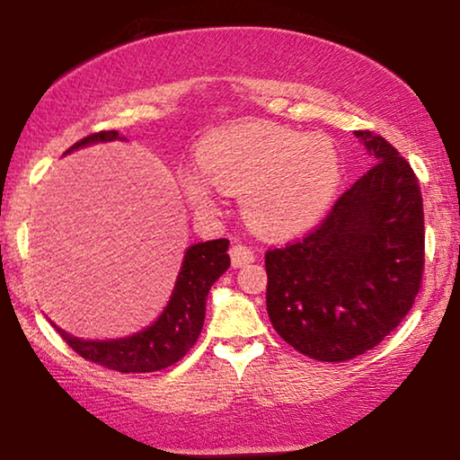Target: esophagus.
<instances>
[{"instance_id":"esophagus-1","label":"esophagus","mask_w":460,"mask_h":460,"mask_svg":"<svg viewBox=\"0 0 460 460\" xmlns=\"http://www.w3.org/2000/svg\"><path fill=\"white\" fill-rule=\"evenodd\" d=\"M230 257H232V266L243 268L255 260V253L253 249L247 247V244H232Z\"/></svg>"}]
</instances>
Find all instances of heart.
<instances>
[{
  "mask_svg": "<svg viewBox=\"0 0 460 460\" xmlns=\"http://www.w3.org/2000/svg\"><path fill=\"white\" fill-rule=\"evenodd\" d=\"M200 173H186L184 192L197 209L216 207V185L244 194V216L257 230L288 234L323 217L335 197L341 165L323 136L253 123L224 131L199 153Z\"/></svg>",
  "mask_w": 460,
  "mask_h": 460,
  "instance_id": "b5f03b06",
  "label": "heart"
}]
</instances>
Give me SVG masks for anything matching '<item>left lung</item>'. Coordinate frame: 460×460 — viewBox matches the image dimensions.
I'll return each mask as SVG.
<instances>
[{
  "mask_svg": "<svg viewBox=\"0 0 460 460\" xmlns=\"http://www.w3.org/2000/svg\"><path fill=\"white\" fill-rule=\"evenodd\" d=\"M375 163L304 238L266 251L274 331L320 362L367 354L411 312L423 285V197L411 163L370 129Z\"/></svg>",
  "mask_w": 460,
  "mask_h": 460,
  "instance_id": "left-lung-1",
  "label": "left lung"
}]
</instances>
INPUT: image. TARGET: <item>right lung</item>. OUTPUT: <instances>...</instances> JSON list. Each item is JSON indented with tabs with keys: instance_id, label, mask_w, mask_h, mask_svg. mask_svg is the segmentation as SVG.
<instances>
[{
	"instance_id": "right-lung-1",
	"label": "right lung",
	"mask_w": 460,
	"mask_h": 460,
	"mask_svg": "<svg viewBox=\"0 0 460 460\" xmlns=\"http://www.w3.org/2000/svg\"><path fill=\"white\" fill-rule=\"evenodd\" d=\"M117 131H98L75 142L66 153L92 142L117 140ZM230 241L192 244L186 251L172 299L159 320L146 331L112 341H84L56 329L81 358L119 373H155L181 360L200 335L205 323V301L213 282L230 268Z\"/></svg>"
}]
</instances>
